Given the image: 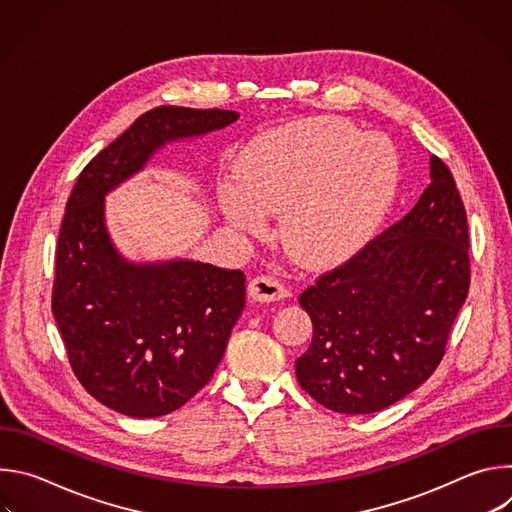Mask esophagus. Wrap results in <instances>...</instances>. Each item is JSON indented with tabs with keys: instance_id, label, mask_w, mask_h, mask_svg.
<instances>
[{
	"instance_id": "esophagus-1",
	"label": "esophagus",
	"mask_w": 512,
	"mask_h": 512,
	"mask_svg": "<svg viewBox=\"0 0 512 512\" xmlns=\"http://www.w3.org/2000/svg\"><path fill=\"white\" fill-rule=\"evenodd\" d=\"M249 296L255 302L261 304H269V302H279L283 298L289 296V291L275 279L269 275H257L249 281Z\"/></svg>"
}]
</instances>
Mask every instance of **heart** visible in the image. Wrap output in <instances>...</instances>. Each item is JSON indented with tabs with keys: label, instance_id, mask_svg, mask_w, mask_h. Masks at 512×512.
<instances>
[{
	"label": "heart",
	"instance_id": "1",
	"mask_svg": "<svg viewBox=\"0 0 512 512\" xmlns=\"http://www.w3.org/2000/svg\"><path fill=\"white\" fill-rule=\"evenodd\" d=\"M239 184L221 188L227 223L249 235L279 216L287 253L306 265L352 255L387 216L399 186L395 145L340 119H314L251 141Z\"/></svg>",
	"mask_w": 512,
	"mask_h": 512
}]
</instances>
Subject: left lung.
Listing matches in <instances>:
<instances>
[{"label":"left lung","instance_id":"obj_1","mask_svg":"<svg viewBox=\"0 0 512 512\" xmlns=\"http://www.w3.org/2000/svg\"><path fill=\"white\" fill-rule=\"evenodd\" d=\"M468 287L466 210L431 156L429 186L401 221L300 296L314 326L296 360L302 389L344 415L407 397L440 364Z\"/></svg>","mask_w":512,"mask_h":512}]
</instances>
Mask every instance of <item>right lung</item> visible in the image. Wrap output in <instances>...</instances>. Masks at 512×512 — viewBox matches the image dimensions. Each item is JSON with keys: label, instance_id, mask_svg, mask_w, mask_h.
<instances>
[{"label": "right lung", "instance_id": "right-lung-1", "mask_svg": "<svg viewBox=\"0 0 512 512\" xmlns=\"http://www.w3.org/2000/svg\"><path fill=\"white\" fill-rule=\"evenodd\" d=\"M237 119L225 109L156 107L99 152L70 192L52 314L77 379L113 411L168 415L210 381L245 308V273L184 257L127 259L111 239L105 198L166 145Z\"/></svg>", "mask_w": 512, "mask_h": 512}]
</instances>
